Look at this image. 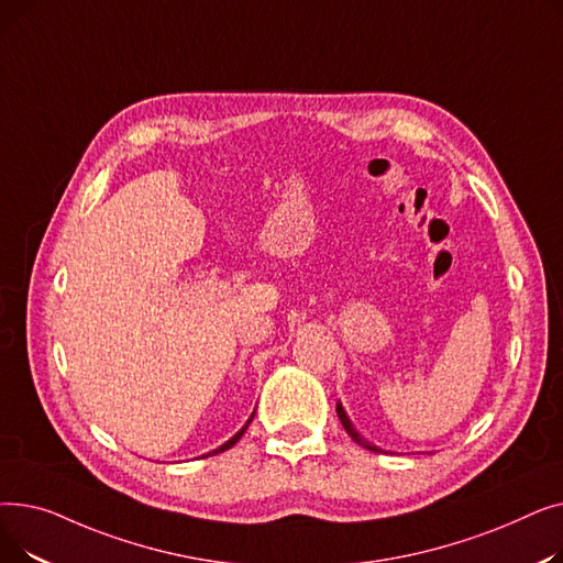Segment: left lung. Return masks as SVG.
Returning a JSON list of instances; mask_svg holds the SVG:
<instances>
[{
	"mask_svg": "<svg viewBox=\"0 0 563 563\" xmlns=\"http://www.w3.org/2000/svg\"><path fill=\"white\" fill-rule=\"evenodd\" d=\"M335 410H338V418H340V422H342V427H344V431L351 435V440L353 442H358L361 448H365V450H369V452H374V454H380V452H386V450H380V448H376L374 442H369L367 438H363L358 431H356V427L351 424V420H349V416H346V410H344V406L338 401V406H335Z\"/></svg>",
	"mask_w": 563,
	"mask_h": 563,
	"instance_id": "8db88e82",
	"label": "left lung"
}]
</instances>
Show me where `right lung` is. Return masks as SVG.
I'll return each mask as SVG.
<instances>
[{
    "label": "right lung",
    "instance_id": "obj_1",
    "mask_svg": "<svg viewBox=\"0 0 563 563\" xmlns=\"http://www.w3.org/2000/svg\"><path fill=\"white\" fill-rule=\"evenodd\" d=\"M253 418H255V410H253V412H251V418H249V420H246V424H244V427H242V429H240V431H236V433H234V435H232V438H230V440H225V442H223V445H221V448H217V450H212V452H207V454H202V459H207V456H214V454H221V452H225V450H230V448H232V445H234V442H236V440H240V438H242V435H244V431H246V429H249V424H251V422H253Z\"/></svg>",
    "mask_w": 563,
    "mask_h": 563
}]
</instances>
